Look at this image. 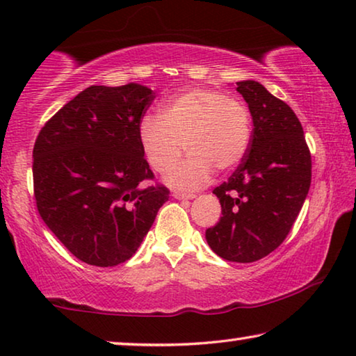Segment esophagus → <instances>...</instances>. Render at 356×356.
Here are the masks:
<instances>
[{"label":"esophagus","mask_w":356,"mask_h":356,"mask_svg":"<svg viewBox=\"0 0 356 356\" xmlns=\"http://www.w3.org/2000/svg\"><path fill=\"white\" fill-rule=\"evenodd\" d=\"M173 197L175 199H178V200H193V199H195V195L194 194H183V193H173Z\"/></svg>","instance_id":"1"}]
</instances>
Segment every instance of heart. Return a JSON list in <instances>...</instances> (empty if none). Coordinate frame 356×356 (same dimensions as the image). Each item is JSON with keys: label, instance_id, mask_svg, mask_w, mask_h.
Returning a JSON list of instances; mask_svg holds the SVG:
<instances>
[{"label": "heart", "instance_id": "1", "mask_svg": "<svg viewBox=\"0 0 356 356\" xmlns=\"http://www.w3.org/2000/svg\"><path fill=\"white\" fill-rule=\"evenodd\" d=\"M251 121L247 106L209 89H189L161 108L159 118L146 116L138 141L146 162L157 173H168L183 156L189 157L167 177L175 189H197L213 170L227 172L247 154Z\"/></svg>", "mask_w": 356, "mask_h": 356}]
</instances>
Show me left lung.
Here are the masks:
<instances>
[{"instance_id":"1","label":"left lung","mask_w":356,"mask_h":356,"mask_svg":"<svg viewBox=\"0 0 356 356\" xmlns=\"http://www.w3.org/2000/svg\"><path fill=\"white\" fill-rule=\"evenodd\" d=\"M253 134L237 170L213 191L221 204L220 222L205 231L220 258L254 262L286 238L312 179L310 151L299 119L285 102L258 81H240Z\"/></svg>"}]
</instances>
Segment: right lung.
I'll return each mask as SVG.
<instances>
[{
	"instance_id": "right-lung-1",
	"label": "right lung",
	"mask_w": 356,
	"mask_h": 356,
	"mask_svg": "<svg viewBox=\"0 0 356 356\" xmlns=\"http://www.w3.org/2000/svg\"><path fill=\"white\" fill-rule=\"evenodd\" d=\"M154 92L90 86L52 116L33 147L38 211L76 258L113 267L132 258L168 200L141 152L138 125Z\"/></svg>"
}]
</instances>
